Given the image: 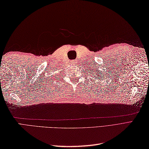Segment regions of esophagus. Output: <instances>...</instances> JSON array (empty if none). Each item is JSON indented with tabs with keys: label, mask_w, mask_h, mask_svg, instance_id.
I'll return each instance as SVG.
<instances>
[{
	"label": "esophagus",
	"mask_w": 149,
	"mask_h": 149,
	"mask_svg": "<svg viewBox=\"0 0 149 149\" xmlns=\"http://www.w3.org/2000/svg\"><path fill=\"white\" fill-rule=\"evenodd\" d=\"M76 61H75V60H72V61H71V64L72 65H75V64H76Z\"/></svg>",
	"instance_id": "34e87169"
}]
</instances>
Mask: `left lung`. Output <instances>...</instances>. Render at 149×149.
Segmentation results:
<instances>
[{
  "mask_svg": "<svg viewBox=\"0 0 149 149\" xmlns=\"http://www.w3.org/2000/svg\"><path fill=\"white\" fill-rule=\"evenodd\" d=\"M100 75H101V73H100ZM99 78H100V76H99ZM96 78H97V77H96Z\"/></svg>",
  "mask_w": 149,
  "mask_h": 149,
  "instance_id": "1",
  "label": "left lung"
}]
</instances>
